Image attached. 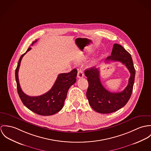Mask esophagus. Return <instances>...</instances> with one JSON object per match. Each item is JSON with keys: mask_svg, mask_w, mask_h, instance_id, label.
<instances>
[{"mask_svg": "<svg viewBox=\"0 0 151 151\" xmlns=\"http://www.w3.org/2000/svg\"><path fill=\"white\" fill-rule=\"evenodd\" d=\"M84 76L83 72L82 71V70L78 69V78H82Z\"/></svg>", "mask_w": 151, "mask_h": 151, "instance_id": "1", "label": "esophagus"}]
</instances>
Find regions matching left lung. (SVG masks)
Listing matches in <instances>:
<instances>
[{"label": "left lung", "instance_id": "obj_1", "mask_svg": "<svg viewBox=\"0 0 151 151\" xmlns=\"http://www.w3.org/2000/svg\"><path fill=\"white\" fill-rule=\"evenodd\" d=\"M106 61L121 62L129 69L130 77L124 90L118 93H112L107 90L101 83L99 68H91L84 71L88 83L86 93L87 99L91 108L101 114L112 113L127 103L133 91L135 74L130 54L119 44L114 45L111 55L106 58Z\"/></svg>", "mask_w": 151, "mask_h": 151}]
</instances>
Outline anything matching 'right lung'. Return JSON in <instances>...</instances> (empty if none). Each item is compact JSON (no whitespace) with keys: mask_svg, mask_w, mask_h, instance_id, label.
I'll list each match as a JSON object with an SVG mask.
<instances>
[{"mask_svg":"<svg viewBox=\"0 0 151 151\" xmlns=\"http://www.w3.org/2000/svg\"><path fill=\"white\" fill-rule=\"evenodd\" d=\"M36 42L37 40L33 42L31 45L32 46ZM31 49V48L29 47L27 51L21 56L16 69L15 76L18 95L24 105L35 114L43 116L54 115L60 111L63 108L69 88L76 81V77L78 71L76 69H73L70 72L59 74L54 85L47 93L39 96H29L21 90L18 73L23 56Z\"/></svg>","mask_w":151,"mask_h":151,"instance_id":"1","label":"right lung"}]
</instances>
